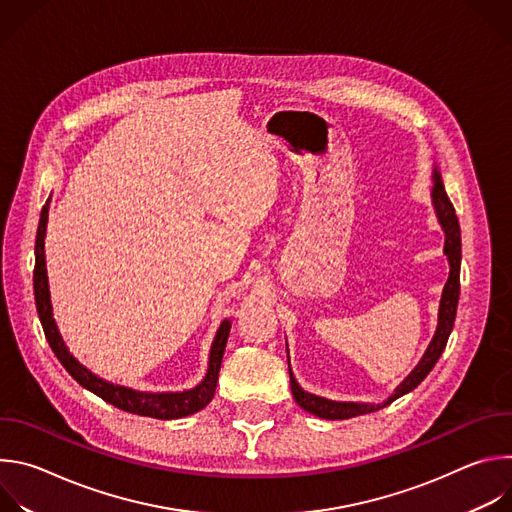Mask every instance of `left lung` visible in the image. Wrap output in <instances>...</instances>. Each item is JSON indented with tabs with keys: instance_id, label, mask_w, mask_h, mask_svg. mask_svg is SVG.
Masks as SVG:
<instances>
[{
	"instance_id": "8db88e82",
	"label": "left lung",
	"mask_w": 512,
	"mask_h": 512,
	"mask_svg": "<svg viewBox=\"0 0 512 512\" xmlns=\"http://www.w3.org/2000/svg\"><path fill=\"white\" fill-rule=\"evenodd\" d=\"M431 202L437 214V221H440L444 233H446V245H444V253L448 255L450 261V277L444 285V294H442V302H440V314H437V328H435V336L431 338L423 358L419 360L417 367L405 377V381L395 389V393L375 405V403H344V401H330L312 393H306L294 373L289 369V383H291V393H294L296 403L322 419H350L356 415H364V413H373L377 409H383L387 405H391L395 399L403 397L405 393L413 391L427 375L429 371L435 367V362L440 360L450 332L454 328V320H456V310H458V300H460V261H462V239H460V225H458V216L454 210V204L450 202L444 182H442V174L437 170V166L433 168V190H431Z\"/></svg>"
}]
</instances>
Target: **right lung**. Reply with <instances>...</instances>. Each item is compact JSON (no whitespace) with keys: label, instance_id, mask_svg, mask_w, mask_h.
<instances>
[{"label":"right lung","instance_id":"1","mask_svg":"<svg viewBox=\"0 0 512 512\" xmlns=\"http://www.w3.org/2000/svg\"><path fill=\"white\" fill-rule=\"evenodd\" d=\"M50 202V198H48ZM48 202L42 206L40 212V223H38V233H36V263H34V300H36V310L38 318L44 328V336L56 354V358L62 362V367L68 371V375L75 379L81 387L89 389L91 393L99 395L103 401L115 405L121 411L143 415V417H154V419H178L192 415L200 409H204L216 389L218 381V371H221V362L223 354L227 348L229 332H231V320H225L221 328L216 330L214 342L210 346V356H208V371L206 377L188 391L182 393H143L135 391L129 387L113 385L109 381L99 379L93 375L89 369H85L83 364L72 356L56 328V322L52 318V304H50V289H48V275H46V257H44V237H46V223H48Z\"/></svg>","mask_w":512,"mask_h":512}]
</instances>
